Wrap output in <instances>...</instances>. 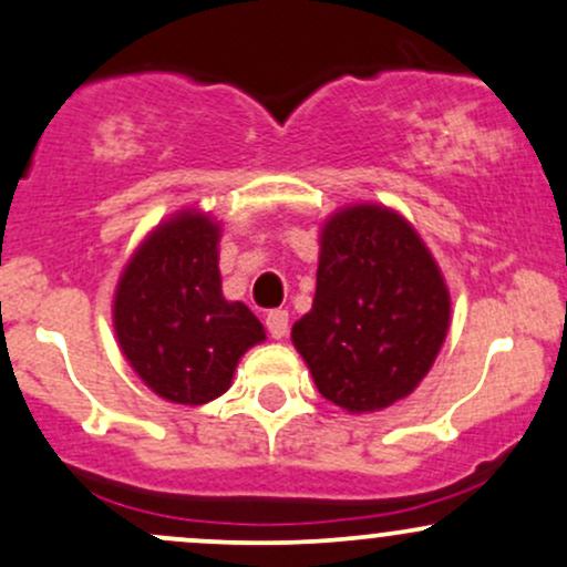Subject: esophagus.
I'll return each mask as SVG.
<instances>
[{
	"instance_id": "34e87169",
	"label": "esophagus",
	"mask_w": 567,
	"mask_h": 567,
	"mask_svg": "<svg viewBox=\"0 0 567 567\" xmlns=\"http://www.w3.org/2000/svg\"><path fill=\"white\" fill-rule=\"evenodd\" d=\"M288 326H290V317L285 309H274V312L266 315V328H269L271 339H285L288 336Z\"/></svg>"
}]
</instances>
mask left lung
<instances>
[{
	"label": "left lung",
	"instance_id": "1",
	"mask_svg": "<svg viewBox=\"0 0 567 567\" xmlns=\"http://www.w3.org/2000/svg\"><path fill=\"white\" fill-rule=\"evenodd\" d=\"M450 315L444 274L412 223L384 204H350L322 223L315 301L290 339L322 398L382 412L433 369Z\"/></svg>",
	"mask_w": 567,
	"mask_h": 567
}]
</instances>
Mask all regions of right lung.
Here are the masks:
<instances>
[{"mask_svg":"<svg viewBox=\"0 0 567 567\" xmlns=\"http://www.w3.org/2000/svg\"><path fill=\"white\" fill-rule=\"evenodd\" d=\"M220 220L177 209L140 241L117 279L112 328L134 374L155 395L202 406L231 388L241 354L266 339L220 282Z\"/></svg>","mask_w":567,"mask_h":567,"instance_id":"obj_1","label":"right lung"}]
</instances>
